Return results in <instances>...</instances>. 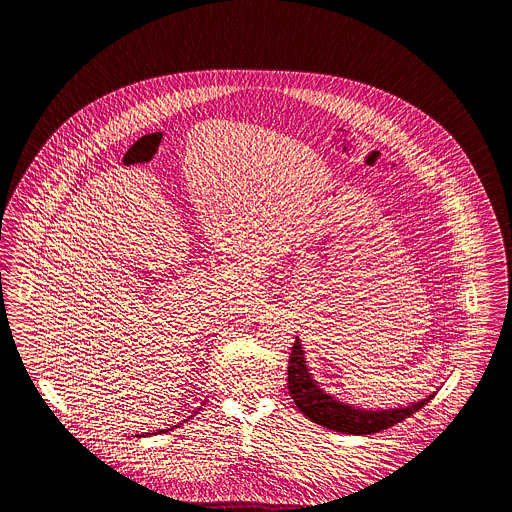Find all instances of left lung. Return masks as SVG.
<instances>
[{"mask_svg": "<svg viewBox=\"0 0 512 512\" xmlns=\"http://www.w3.org/2000/svg\"><path fill=\"white\" fill-rule=\"evenodd\" d=\"M287 387L295 401L296 408L314 424L327 428V430L350 433V435H372L377 431L387 430L404 418H410L418 412L424 404L430 403L435 393L418 401V403L401 406V408H379V410H366L354 404L337 401L329 393H325L318 381L312 377L300 339L296 337L293 350L289 356V370H287Z\"/></svg>", "mask_w": 512, "mask_h": 512, "instance_id": "1", "label": "left lung"}]
</instances>
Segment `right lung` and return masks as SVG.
<instances>
[{
    "mask_svg": "<svg viewBox=\"0 0 512 512\" xmlns=\"http://www.w3.org/2000/svg\"><path fill=\"white\" fill-rule=\"evenodd\" d=\"M198 410H200V408H198ZM185 422H187V420H185ZM173 428H175V426H173ZM169 430H171V428H169ZM169 430H160V433H162V431H169ZM136 437H140V435H136ZM142 437H144V433H142Z\"/></svg>",
    "mask_w": 512,
    "mask_h": 512,
    "instance_id": "right-lung-1",
    "label": "right lung"
}]
</instances>
